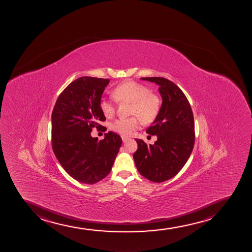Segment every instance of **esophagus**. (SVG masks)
<instances>
[{
  "mask_svg": "<svg viewBox=\"0 0 252 252\" xmlns=\"http://www.w3.org/2000/svg\"><path fill=\"white\" fill-rule=\"evenodd\" d=\"M129 138H127V137H125V136H123L122 137V140L124 143H125V142H127V140H128Z\"/></svg>",
  "mask_w": 252,
  "mask_h": 252,
  "instance_id": "esophagus-1",
  "label": "esophagus"
}]
</instances>
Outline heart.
Returning <instances> with one entry per match:
<instances>
[{"mask_svg":"<svg viewBox=\"0 0 252 252\" xmlns=\"http://www.w3.org/2000/svg\"><path fill=\"white\" fill-rule=\"evenodd\" d=\"M114 95L119 100L132 102L131 114L135 116L120 118L112 124V129L124 136H129L140 127L142 121L152 122L156 118L160 109V101L155 94L151 93L145 85L127 81L118 85L114 90ZM100 109L104 116H114L116 106L114 101L109 98H102Z\"/></svg>","mask_w":252,"mask_h":252,"instance_id":"obj_1","label":"heart"}]
</instances>
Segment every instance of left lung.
<instances>
[{
  "mask_svg": "<svg viewBox=\"0 0 252 252\" xmlns=\"http://www.w3.org/2000/svg\"><path fill=\"white\" fill-rule=\"evenodd\" d=\"M141 80L156 83L162 96V106L153 125L146 132L156 135L154 145L136 139L138 149L133 154L141 175L154 183L173 178L183 168L191 155L195 143V125L191 105L183 91L162 77Z\"/></svg>",
  "mask_w": 252,
  "mask_h": 252,
  "instance_id": "1",
  "label": "left lung"
}]
</instances>
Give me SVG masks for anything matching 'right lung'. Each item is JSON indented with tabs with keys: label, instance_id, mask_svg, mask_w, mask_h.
Here are the masks:
<instances>
[{
	"label": "right lung",
	"instance_id": "1",
	"mask_svg": "<svg viewBox=\"0 0 252 252\" xmlns=\"http://www.w3.org/2000/svg\"><path fill=\"white\" fill-rule=\"evenodd\" d=\"M109 80L80 77L60 94L51 115L52 149L70 177L94 184L109 174L122 144L115 132L103 140L92 138V128L106 120L100 109L101 97Z\"/></svg>",
	"mask_w": 252,
	"mask_h": 252
}]
</instances>
